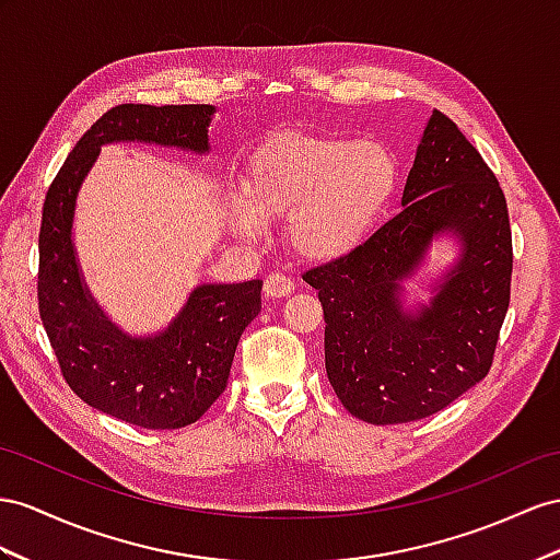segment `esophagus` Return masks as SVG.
<instances>
[{"instance_id": "1", "label": "esophagus", "mask_w": 560, "mask_h": 560, "mask_svg": "<svg viewBox=\"0 0 560 560\" xmlns=\"http://www.w3.org/2000/svg\"><path fill=\"white\" fill-rule=\"evenodd\" d=\"M295 291V281L293 277L283 275V271H271L265 279V295L267 298H283Z\"/></svg>"}]
</instances>
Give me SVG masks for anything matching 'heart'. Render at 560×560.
<instances>
[{"label":"heart","instance_id":"obj_1","mask_svg":"<svg viewBox=\"0 0 560 560\" xmlns=\"http://www.w3.org/2000/svg\"><path fill=\"white\" fill-rule=\"evenodd\" d=\"M393 151L374 139L281 132L267 139L243 175L236 232L260 234L289 218L293 246L312 260H336L371 234L397 189Z\"/></svg>","mask_w":560,"mask_h":560}]
</instances>
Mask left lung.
Wrapping results in <instances>:
<instances>
[{
    "label": "left lung",
    "instance_id": "left-lung-1",
    "mask_svg": "<svg viewBox=\"0 0 560 560\" xmlns=\"http://www.w3.org/2000/svg\"><path fill=\"white\" fill-rule=\"evenodd\" d=\"M405 210L362 246L303 275L324 307L326 376L352 417L376 425L433 417L492 366L511 300L513 243L504 191L478 149L435 110L413 158ZM465 255L419 318L398 281L435 233Z\"/></svg>",
    "mask_w": 560,
    "mask_h": 560
}]
</instances>
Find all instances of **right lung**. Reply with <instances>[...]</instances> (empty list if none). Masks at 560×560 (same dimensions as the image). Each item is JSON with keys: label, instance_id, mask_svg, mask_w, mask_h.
Returning <instances> with one entry per match:
<instances>
[{"label": "right lung", "instance_id": "add662e5", "mask_svg": "<svg viewBox=\"0 0 560 560\" xmlns=\"http://www.w3.org/2000/svg\"><path fill=\"white\" fill-rule=\"evenodd\" d=\"M212 113L208 104H120L106 110L56 172L42 206L37 305L56 362L82 402L139 428L196 423L224 393L243 328L262 307V281L198 285L165 334L127 338L80 279L70 241L75 196L108 141L208 151Z\"/></svg>", "mask_w": 560, "mask_h": 560}]
</instances>
